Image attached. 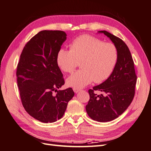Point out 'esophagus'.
Masks as SVG:
<instances>
[{"instance_id": "obj_1", "label": "esophagus", "mask_w": 151, "mask_h": 151, "mask_svg": "<svg viewBox=\"0 0 151 151\" xmlns=\"http://www.w3.org/2000/svg\"><path fill=\"white\" fill-rule=\"evenodd\" d=\"M81 90L80 89V88H73V91H74L75 93H78V92H80Z\"/></svg>"}]
</instances>
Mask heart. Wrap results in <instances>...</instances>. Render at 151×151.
Segmentation results:
<instances>
[{
  "instance_id": "heart-1",
  "label": "heart",
  "mask_w": 151,
  "mask_h": 151,
  "mask_svg": "<svg viewBox=\"0 0 151 151\" xmlns=\"http://www.w3.org/2000/svg\"><path fill=\"white\" fill-rule=\"evenodd\" d=\"M118 59L115 46L104 42L88 35L75 39L70 50L61 48L57 55V63L62 71L71 73L80 62L82 68L69 76L68 87L83 88L94 80L96 83L106 80L113 72Z\"/></svg>"
}]
</instances>
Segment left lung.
<instances>
[{
	"label": "left lung",
	"mask_w": 151,
	"mask_h": 151,
	"mask_svg": "<svg viewBox=\"0 0 151 151\" xmlns=\"http://www.w3.org/2000/svg\"><path fill=\"white\" fill-rule=\"evenodd\" d=\"M98 32L109 37L118 52L117 63L110 76L88 90L90 99L86 107L88 115L94 121L105 122L117 118L130 105L134 96L137 76L132 56L125 42L106 30ZM94 90L105 92L106 96L97 95Z\"/></svg>",
	"instance_id": "1"
}]
</instances>
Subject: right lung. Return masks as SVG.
<instances>
[{"label": "right lung", "instance_id": "add662e5", "mask_svg": "<svg viewBox=\"0 0 151 151\" xmlns=\"http://www.w3.org/2000/svg\"><path fill=\"white\" fill-rule=\"evenodd\" d=\"M67 34L61 30H42L25 45L18 64L17 76L22 105L30 116L42 122L63 117L75 95L64 84L57 55Z\"/></svg>", "mask_w": 151, "mask_h": 151}]
</instances>
